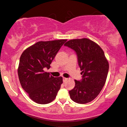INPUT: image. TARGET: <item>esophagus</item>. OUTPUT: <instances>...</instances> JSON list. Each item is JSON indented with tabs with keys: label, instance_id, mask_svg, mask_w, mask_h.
I'll return each mask as SVG.
<instances>
[{
	"label": "esophagus",
	"instance_id": "34e87169",
	"mask_svg": "<svg viewBox=\"0 0 127 127\" xmlns=\"http://www.w3.org/2000/svg\"><path fill=\"white\" fill-rule=\"evenodd\" d=\"M67 80V78H65V77H63V81L64 82H65Z\"/></svg>",
	"mask_w": 127,
	"mask_h": 127
}]
</instances>
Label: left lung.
<instances>
[{
    "label": "left lung",
    "instance_id": "left-lung-1",
    "mask_svg": "<svg viewBox=\"0 0 127 127\" xmlns=\"http://www.w3.org/2000/svg\"><path fill=\"white\" fill-rule=\"evenodd\" d=\"M64 45L76 51L82 80H74L75 86L69 92L73 101L86 104L99 95L105 84L109 62L98 44L88 38L70 39Z\"/></svg>",
    "mask_w": 127,
    "mask_h": 127
}]
</instances>
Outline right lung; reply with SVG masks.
<instances>
[{
  "mask_svg": "<svg viewBox=\"0 0 127 127\" xmlns=\"http://www.w3.org/2000/svg\"><path fill=\"white\" fill-rule=\"evenodd\" d=\"M67 39L39 41L23 51L20 57L18 74L22 87L32 101L50 103L56 98L63 82L62 77H54L45 71Z\"/></svg>",
  "mask_w": 127,
  "mask_h": 127,
  "instance_id": "right-lung-1",
  "label": "right lung"
}]
</instances>
